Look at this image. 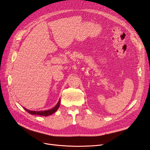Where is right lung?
<instances>
[{
    "mask_svg": "<svg viewBox=\"0 0 150 150\" xmlns=\"http://www.w3.org/2000/svg\"><path fill=\"white\" fill-rule=\"evenodd\" d=\"M59 105H60V99L59 101H58L57 104H56V106L53 108L52 109H51V110H47V111H30L29 110H28V109H26L25 108H24V110L28 111L29 114H31V115H40V116H49V115H51L52 114H53L54 112H55L57 110L59 107Z\"/></svg>",
    "mask_w": 150,
    "mask_h": 150,
    "instance_id": "add662e5",
    "label": "right lung"
}]
</instances>
